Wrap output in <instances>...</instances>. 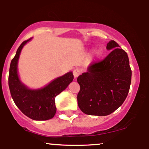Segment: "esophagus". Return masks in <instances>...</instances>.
Instances as JSON below:
<instances>
[{
    "mask_svg": "<svg viewBox=\"0 0 149 149\" xmlns=\"http://www.w3.org/2000/svg\"><path fill=\"white\" fill-rule=\"evenodd\" d=\"M80 73V70H78V69H75V70H73V76H74L75 78H76L77 77L79 76Z\"/></svg>",
    "mask_w": 149,
    "mask_h": 149,
    "instance_id": "esophagus-1",
    "label": "esophagus"
}]
</instances>
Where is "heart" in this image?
I'll list each match as a JSON object with an SVG mask.
<instances>
[{"label":"heart","instance_id":"1","mask_svg":"<svg viewBox=\"0 0 149 149\" xmlns=\"http://www.w3.org/2000/svg\"><path fill=\"white\" fill-rule=\"evenodd\" d=\"M103 54L104 49L102 47H97L93 52V57L95 58V60H99L102 57Z\"/></svg>","mask_w":149,"mask_h":149}]
</instances>
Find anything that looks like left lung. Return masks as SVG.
<instances>
[{
	"label": "left lung",
	"mask_w": 149,
	"mask_h": 149,
	"mask_svg": "<svg viewBox=\"0 0 149 149\" xmlns=\"http://www.w3.org/2000/svg\"><path fill=\"white\" fill-rule=\"evenodd\" d=\"M107 49L111 52L103 61L91 64L77 78L80 87L78 105L87 115H109L122 105L129 92L132 71L127 54L112 40Z\"/></svg>",
	"instance_id": "left-lung-1"
}]
</instances>
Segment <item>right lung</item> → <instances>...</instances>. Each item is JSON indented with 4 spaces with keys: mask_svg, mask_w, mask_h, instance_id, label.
I'll return each mask as SVG.
<instances>
[{
    "mask_svg": "<svg viewBox=\"0 0 149 149\" xmlns=\"http://www.w3.org/2000/svg\"><path fill=\"white\" fill-rule=\"evenodd\" d=\"M31 39L22 42L12 59L8 84L12 98L24 115L34 120H47L55 115L54 99L73 81V75L69 71L38 89H31L22 83L18 73V61L22 48Z\"/></svg>",
    "mask_w": 149,
    "mask_h": 149,
    "instance_id": "right-lung-1",
    "label": "right lung"
}]
</instances>
